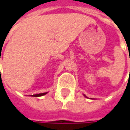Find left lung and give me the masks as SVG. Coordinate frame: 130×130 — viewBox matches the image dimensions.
Listing matches in <instances>:
<instances>
[{
  "mask_svg": "<svg viewBox=\"0 0 130 130\" xmlns=\"http://www.w3.org/2000/svg\"><path fill=\"white\" fill-rule=\"evenodd\" d=\"M84 96H85V97H86V95H84Z\"/></svg>",
  "mask_w": 130,
  "mask_h": 130,
  "instance_id": "left-lung-1",
  "label": "left lung"
}]
</instances>
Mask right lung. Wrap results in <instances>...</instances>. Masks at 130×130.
Instances as JSON below:
<instances>
[{"mask_svg":"<svg viewBox=\"0 0 130 130\" xmlns=\"http://www.w3.org/2000/svg\"><path fill=\"white\" fill-rule=\"evenodd\" d=\"M47 93H39V94H35V95H32L30 96H32V97H40V96H42V95H46Z\"/></svg>","mask_w":130,"mask_h":130,"instance_id":"obj_1","label":"right lung"}]
</instances>
